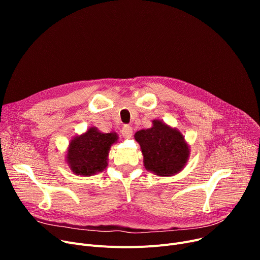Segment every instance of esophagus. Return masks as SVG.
Segmentation results:
<instances>
[{"label": "esophagus", "mask_w": 260, "mask_h": 260, "mask_svg": "<svg viewBox=\"0 0 260 260\" xmlns=\"http://www.w3.org/2000/svg\"><path fill=\"white\" fill-rule=\"evenodd\" d=\"M121 134H122V136L124 138L129 139V138H132V136H133V128L131 126H128V125H125L124 127L122 128Z\"/></svg>", "instance_id": "1"}]
</instances>
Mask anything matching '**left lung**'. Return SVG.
I'll use <instances>...</instances> for the list:
<instances>
[{"label": "left lung", "instance_id": "8db88e82", "mask_svg": "<svg viewBox=\"0 0 260 260\" xmlns=\"http://www.w3.org/2000/svg\"><path fill=\"white\" fill-rule=\"evenodd\" d=\"M152 124V127L140 129L134 136L140 145L145 170L159 177L180 173L190 154L184 136L162 120L155 119Z\"/></svg>", "mask_w": 260, "mask_h": 260}]
</instances>
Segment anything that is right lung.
I'll return each mask as SVG.
<instances>
[{
  "mask_svg": "<svg viewBox=\"0 0 260 260\" xmlns=\"http://www.w3.org/2000/svg\"><path fill=\"white\" fill-rule=\"evenodd\" d=\"M117 133H102L91 126L84 134L77 135L70 141L66 163L75 175L92 176L106 170L111 146L118 142Z\"/></svg>",
  "mask_w": 260,
  "mask_h": 260,
  "instance_id": "add662e5",
  "label": "right lung"
}]
</instances>
